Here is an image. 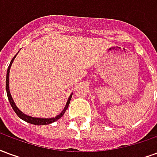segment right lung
Segmentation results:
<instances>
[{
	"label": "right lung",
	"mask_w": 157,
	"mask_h": 157,
	"mask_svg": "<svg viewBox=\"0 0 157 157\" xmlns=\"http://www.w3.org/2000/svg\"><path fill=\"white\" fill-rule=\"evenodd\" d=\"M17 55L13 57V59H12V61L10 63V65L8 66V69H7V71H6V93H7V98H8L9 102H10V104L12 106V108L14 110V112L17 113V115L18 116L19 118H22V120H24V121L28 122L29 124H35V125H46V124H52V123H54V122L57 121L59 118H60L62 116L64 115V113L66 111V109H68V106L70 104V102H71V99L72 94L70 97H69L68 101L66 102V105H65V109H63V111H62L59 115H57L56 117H54V118H33L31 116L29 115H26L24 114L22 111H20L18 109V108L16 106L15 102L13 101V99H12V96H11V93H10V90H9V73H10V69H11V66H12V64L13 60H14V59L16 58V56Z\"/></svg>",
	"instance_id": "add662e5"
}]
</instances>
